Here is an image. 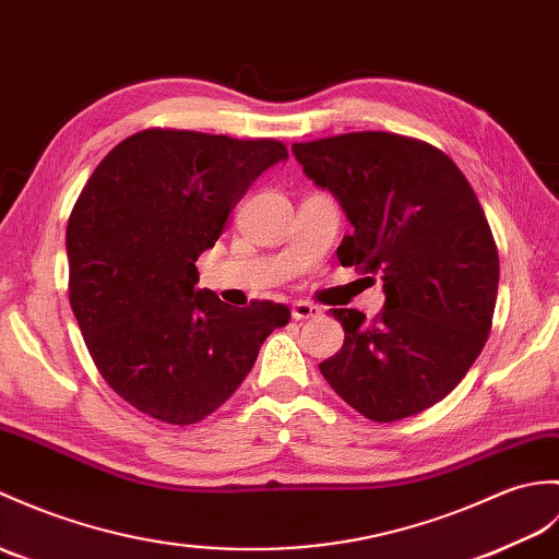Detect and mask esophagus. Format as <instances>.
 <instances>
[{"label": "esophagus", "instance_id": "34e87169", "mask_svg": "<svg viewBox=\"0 0 559 559\" xmlns=\"http://www.w3.org/2000/svg\"><path fill=\"white\" fill-rule=\"evenodd\" d=\"M319 314H321V309H319L317 305L305 302V300H300V302H293V319H295V321L317 319Z\"/></svg>", "mask_w": 559, "mask_h": 559}]
</instances>
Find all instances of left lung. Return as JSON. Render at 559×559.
Returning a JSON list of instances; mask_svg holds the SVG:
<instances>
[{
  "instance_id": "1",
  "label": "left lung",
  "mask_w": 559,
  "mask_h": 559,
  "mask_svg": "<svg viewBox=\"0 0 559 559\" xmlns=\"http://www.w3.org/2000/svg\"><path fill=\"white\" fill-rule=\"evenodd\" d=\"M307 178L333 192L355 233L343 266L381 274L373 321L333 309L343 347L323 379L371 421H397L443 400L481 355L496 311L500 259L469 180L428 142L345 133L295 142Z\"/></svg>"
}]
</instances>
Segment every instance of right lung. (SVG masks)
Instances as JSON below:
<instances>
[{"label": "right lung", "instance_id": "1", "mask_svg": "<svg viewBox=\"0 0 559 559\" xmlns=\"http://www.w3.org/2000/svg\"><path fill=\"white\" fill-rule=\"evenodd\" d=\"M285 159L278 140L147 128L119 142L75 200L71 309L102 379L147 417L174 426L210 417L266 335L290 321L285 305L230 307L194 288V262L233 206Z\"/></svg>", "mask_w": 559, "mask_h": 559}]
</instances>
